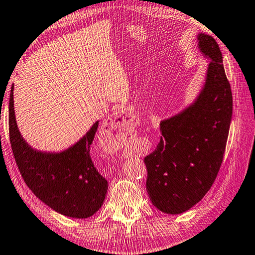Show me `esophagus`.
<instances>
[{
	"mask_svg": "<svg viewBox=\"0 0 255 255\" xmlns=\"http://www.w3.org/2000/svg\"><path fill=\"white\" fill-rule=\"evenodd\" d=\"M106 127L108 131L111 132L112 135L116 133V136H117V133L120 135V133L128 130L129 124L127 120L125 119L123 111H116L115 114H112L107 118Z\"/></svg>",
	"mask_w": 255,
	"mask_h": 255,
	"instance_id": "1",
	"label": "esophagus"
}]
</instances>
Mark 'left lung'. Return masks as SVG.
Wrapping results in <instances>:
<instances>
[{
  "label": "left lung",
  "mask_w": 255,
  "mask_h": 255,
  "mask_svg": "<svg viewBox=\"0 0 255 255\" xmlns=\"http://www.w3.org/2000/svg\"><path fill=\"white\" fill-rule=\"evenodd\" d=\"M209 58L204 88L196 100L159 124L161 139L145 157L146 190L162 213L192 208L211 188L221 169L233 112V97L219 46L209 34L197 36Z\"/></svg>",
  "instance_id": "8db88e82"
}]
</instances>
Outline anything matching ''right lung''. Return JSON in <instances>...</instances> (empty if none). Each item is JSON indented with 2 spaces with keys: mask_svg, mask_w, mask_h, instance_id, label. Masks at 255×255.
I'll list each match as a JSON object with an SVG mask.
<instances>
[{
  "mask_svg": "<svg viewBox=\"0 0 255 255\" xmlns=\"http://www.w3.org/2000/svg\"><path fill=\"white\" fill-rule=\"evenodd\" d=\"M13 102L12 85L8 101L10 143L25 184L42 202L67 217L83 219L96 214L108 190L107 180L98 172L90 154L99 122L63 152H41L32 148L21 136Z\"/></svg>",
  "mask_w": 255,
  "mask_h": 255,
  "instance_id": "obj_1",
  "label": "right lung"
}]
</instances>
